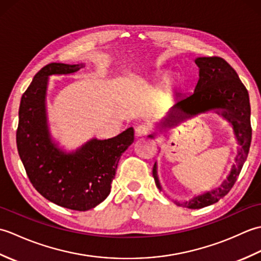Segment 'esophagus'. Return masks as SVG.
Masks as SVG:
<instances>
[{
    "instance_id": "esophagus-1",
    "label": "esophagus",
    "mask_w": 261,
    "mask_h": 261,
    "mask_svg": "<svg viewBox=\"0 0 261 261\" xmlns=\"http://www.w3.org/2000/svg\"><path fill=\"white\" fill-rule=\"evenodd\" d=\"M136 136L137 137H142V136H147L149 132H150V127H149L148 124H139L136 127Z\"/></svg>"
}]
</instances>
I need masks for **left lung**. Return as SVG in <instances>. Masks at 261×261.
Masks as SVG:
<instances>
[{
	"mask_svg": "<svg viewBox=\"0 0 261 261\" xmlns=\"http://www.w3.org/2000/svg\"><path fill=\"white\" fill-rule=\"evenodd\" d=\"M195 63L199 67V80L195 91L191 95L177 99L170 108L164 123L169 124L188 116L216 110V112L233 125L234 135L241 148L238 152L237 164L232 167L229 177L223 184L182 204L188 208L208 206L219 202L220 198L230 192L248 157L252 136L249 94L237 71L221 57H199ZM152 175L156 186L162 191L157 177L156 164L152 168Z\"/></svg>",
	"mask_w": 261,
	"mask_h": 261,
	"instance_id": "1",
	"label": "left lung"
}]
</instances>
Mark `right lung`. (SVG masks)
<instances>
[{"label": "right lung", "instance_id": "right-lung-1", "mask_svg": "<svg viewBox=\"0 0 261 261\" xmlns=\"http://www.w3.org/2000/svg\"><path fill=\"white\" fill-rule=\"evenodd\" d=\"M83 67L51 63L39 70L21 97L16 129L19 156L33 187L48 201L74 211L91 210L109 196L121 154L135 139L129 127L112 139L88 141L71 153L51 141L45 107L48 76Z\"/></svg>", "mask_w": 261, "mask_h": 261}]
</instances>
